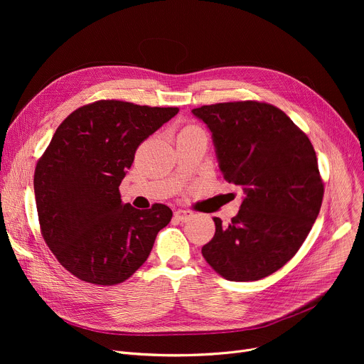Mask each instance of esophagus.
I'll return each mask as SVG.
<instances>
[{
	"label": "esophagus",
	"instance_id": "34e87169",
	"mask_svg": "<svg viewBox=\"0 0 364 364\" xmlns=\"http://www.w3.org/2000/svg\"><path fill=\"white\" fill-rule=\"evenodd\" d=\"M174 217H176L178 221H181V223H187V221H190V220L193 218V214L190 213V211H184V209H178V211H176Z\"/></svg>",
	"mask_w": 364,
	"mask_h": 364
}]
</instances>
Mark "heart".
I'll return each instance as SVG.
<instances>
[{"mask_svg":"<svg viewBox=\"0 0 364 364\" xmlns=\"http://www.w3.org/2000/svg\"><path fill=\"white\" fill-rule=\"evenodd\" d=\"M188 129H196V127H193V125H187L183 131H188Z\"/></svg>","mask_w":364,"mask_h":364,"instance_id":"1","label":"heart"}]
</instances>
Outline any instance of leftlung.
Listing matches in <instances>:
<instances>
[{"instance_id": "1", "label": "left lung", "mask_w": 364, "mask_h": 364, "mask_svg": "<svg viewBox=\"0 0 364 364\" xmlns=\"http://www.w3.org/2000/svg\"><path fill=\"white\" fill-rule=\"evenodd\" d=\"M213 132L218 166L245 199L202 255L227 280H259L301 247L318 215L323 181L316 151L292 119L269 103L230 102L193 109Z\"/></svg>"}]
</instances>
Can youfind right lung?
Instances as JSON below:
<instances>
[{"instance_id": "right-lung-1", "label": "right lung", "mask_w": 364, "mask_h": 364, "mask_svg": "<svg viewBox=\"0 0 364 364\" xmlns=\"http://www.w3.org/2000/svg\"><path fill=\"white\" fill-rule=\"evenodd\" d=\"M178 113L99 100L72 112L38 161L33 190L41 235L78 279L102 286L131 277L147 259L172 211L122 203L119 184L136 150Z\"/></svg>"}]
</instances>
